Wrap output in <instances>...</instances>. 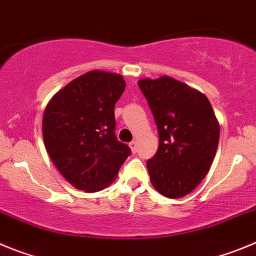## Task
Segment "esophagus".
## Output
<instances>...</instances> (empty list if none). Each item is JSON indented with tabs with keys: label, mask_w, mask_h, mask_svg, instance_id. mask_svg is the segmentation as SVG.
Segmentation results:
<instances>
[{
	"label": "esophagus",
	"mask_w": 256,
	"mask_h": 256,
	"mask_svg": "<svg viewBox=\"0 0 256 256\" xmlns=\"http://www.w3.org/2000/svg\"><path fill=\"white\" fill-rule=\"evenodd\" d=\"M130 150H132L133 152H137V142L132 141L130 144Z\"/></svg>",
	"instance_id": "obj_1"
}]
</instances>
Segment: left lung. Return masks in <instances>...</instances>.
Returning a JSON list of instances; mask_svg holds the SVG:
<instances>
[{
    "instance_id": "left-lung-1",
    "label": "left lung",
    "mask_w": 256,
    "mask_h": 256,
    "mask_svg": "<svg viewBox=\"0 0 256 256\" xmlns=\"http://www.w3.org/2000/svg\"><path fill=\"white\" fill-rule=\"evenodd\" d=\"M159 133L148 160L156 191L169 198L188 195L209 172L219 142V123L204 94L170 76L138 80Z\"/></svg>"
}]
</instances>
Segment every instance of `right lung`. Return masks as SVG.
<instances>
[{"instance_id": "obj_1", "label": "right lung", "mask_w": 256, "mask_h": 256, "mask_svg": "<svg viewBox=\"0 0 256 256\" xmlns=\"http://www.w3.org/2000/svg\"><path fill=\"white\" fill-rule=\"evenodd\" d=\"M126 90L119 74L92 70L65 86L46 106L42 133L58 170L76 188H105L130 155L115 136L114 108Z\"/></svg>"}]
</instances>
